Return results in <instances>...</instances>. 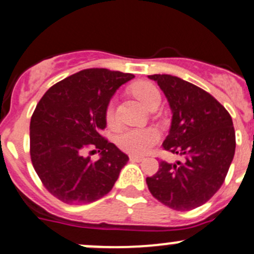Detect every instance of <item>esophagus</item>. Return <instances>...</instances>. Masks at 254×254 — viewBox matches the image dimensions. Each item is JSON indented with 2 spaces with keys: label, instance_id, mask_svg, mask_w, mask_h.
I'll return each instance as SVG.
<instances>
[{
  "label": "esophagus",
  "instance_id": "esophagus-1",
  "mask_svg": "<svg viewBox=\"0 0 254 254\" xmlns=\"http://www.w3.org/2000/svg\"><path fill=\"white\" fill-rule=\"evenodd\" d=\"M129 158H130V161H132V162H141V161L145 160L142 156H134V155L130 156Z\"/></svg>",
  "mask_w": 254,
  "mask_h": 254
}]
</instances>
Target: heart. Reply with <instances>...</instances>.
Listing matches in <instances>:
<instances>
[{
  "instance_id": "obj_1",
  "label": "heart",
  "mask_w": 254,
  "mask_h": 254,
  "mask_svg": "<svg viewBox=\"0 0 254 254\" xmlns=\"http://www.w3.org/2000/svg\"><path fill=\"white\" fill-rule=\"evenodd\" d=\"M132 93L147 109L161 102L160 91L150 82L136 83L132 87ZM106 122L108 127L115 125V108L112 102L106 109ZM157 141L158 131L153 127H127L117 137V145L120 150L131 155H143Z\"/></svg>"
}]
</instances>
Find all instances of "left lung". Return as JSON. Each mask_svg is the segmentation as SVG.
<instances>
[{"label": "left lung", "instance_id": "1", "mask_svg": "<svg viewBox=\"0 0 254 254\" xmlns=\"http://www.w3.org/2000/svg\"><path fill=\"white\" fill-rule=\"evenodd\" d=\"M165 93L172 123L163 148L186 157L183 163L161 161L146 178L148 190L171 209H195L224 183L236 148L232 118L224 106L195 84L171 75H151Z\"/></svg>", "mask_w": 254, "mask_h": 254}]
</instances>
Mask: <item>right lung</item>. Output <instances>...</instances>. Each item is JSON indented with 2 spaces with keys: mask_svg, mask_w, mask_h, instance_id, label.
Listing matches in <instances>:
<instances>
[{
  "mask_svg": "<svg viewBox=\"0 0 254 254\" xmlns=\"http://www.w3.org/2000/svg\"><path fill=\"white\" fill-rule=\"evenodd\" d=\"M132 73L87 68L45 92L30 119V158L49 193L66 204H87L108 194L127 155L101 135L106 109ZM98 150L93 163L86 150Z\"/></svg>",
  "mask_w": 254,
  "mask_h": 254,
  "instance_id": "right-lung-1",
  "label": "right lung"
}]
</instances>
